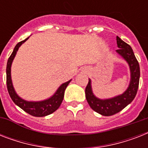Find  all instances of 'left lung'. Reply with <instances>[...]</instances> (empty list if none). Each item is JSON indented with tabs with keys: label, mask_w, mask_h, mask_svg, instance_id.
<instances>
[{
	"label": "left lung",
	"mask_w": 148,
	"mask_h": 148,
	"mask_svg": "<svg viewBox=\"0 0 148 148\" xmlns=\"http://www.w3.org/2000/svg\"><path fill=\"white\" fill-rule=\"evenodd\" d=\"M117 45L119 49L117 53L124 59L129 66L131 72L130 83L123 94L107 99L97 97L93 93L91 80L89 79L85 89L86 99L93 110L103 116H111L120 112L125 107L130 104L138 92L140 80V66L131 46L117 36Z\"/></svg>",
	"instance_id": "left-lung-1"
}]
</instances>
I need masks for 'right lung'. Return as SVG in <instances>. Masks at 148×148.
Segmentation results:
<instances>
[{
    "label": "right lung",
    "mask_w": 148,
    "mask_h": 148,
    "mask_svg": "<svg viewBox=\"0 0 148 148\" xmlns=\"http://www.w3.org/2000/svg\"><path fill=\"white\" fill-rule=\"evenodd\" d=\"M22 40L15 46L14 49L11 55L8 58V64H7V69H6V74H7V87L10 98L14 102L16 105L21 108L22 110H24L29 114L34 116V117H45L47 115H49L53 113L56 110H58V108L61 104L64 96V91L67 85L71 81V80L62 84L58 88L56 92L53 94L49 98L45 99L44 101H28L24 100L21 97L18 96L14 90V88L13 86L12 80H11V65L14 59L17 51H18L19 47L24 44L27 39Z\"/></svg>",
    "instance_id": "obj_1"
}]
</instances>
